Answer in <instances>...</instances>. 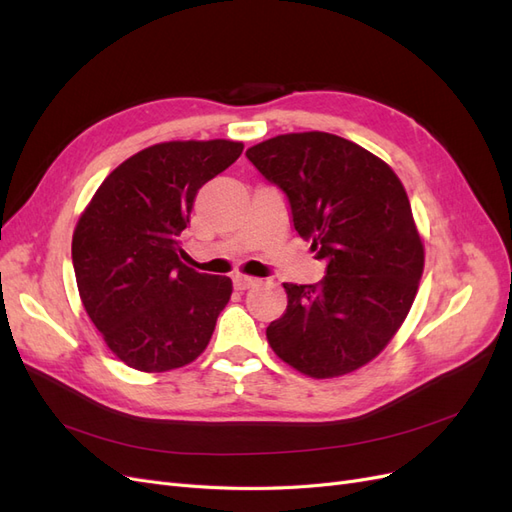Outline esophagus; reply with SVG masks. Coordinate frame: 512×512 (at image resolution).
Here are the masks:
<instances>
[{"label":"esophagus","instance_id":"34e87169","mask_svg":"<svg viewBox=\"0 0 512 512\" xmlns=\"http://www.w3.org/2000/svg\"><path fill=\"white\" fill-rule=\"evenodd\" d=\"M232 284H235L237 290H247V288L256 286L258 280H256V277H247V275H235V277H232Z\"/></svg>","mask_w":512,"mask_h":512}]
</instances>
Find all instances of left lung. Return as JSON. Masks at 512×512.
I'll return each instance as SVG.
<instances>
[{
    "mask_svg": "<svg viewBox=\"0 0 512 512\" xmlns=\"http://www.w3.org/2000/svg\"><path fill=\"white\" fill-rule=\"evenodd\" d=\"M288 200L294 230L327 271L284 284L288 305L267 327L282 361L312 378L369 363L406 320L423 275L410 200L374 153L329 132L282 134L245 151Z\"/></svg>",
    "mask_w": 512,
    "mask_h": 512,
    "instance_id": "obj_1",
    "label": "left lung"
}]
</instances>
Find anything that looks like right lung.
Returning <instances> with one entry per match:
<instances>
[{
	"instance_id": "right-lung-1",
	"label": "right lung",
	"mask_w": 512,
	"mask_h": 512,
	"mask_svg": "<svg viewBox=\"0 0 512 512\" xmlns=\"http://www.w3.org/2000/svg\"><path fill=\"white\" fill-rule=\"evenodd\" d=\"M235 141H173L108 175L72 237L81 301L106 346L138 371L192 363L213 335L232 282L179 260L198 190L235 162Z\"/></svg>"
}]
</instances>
